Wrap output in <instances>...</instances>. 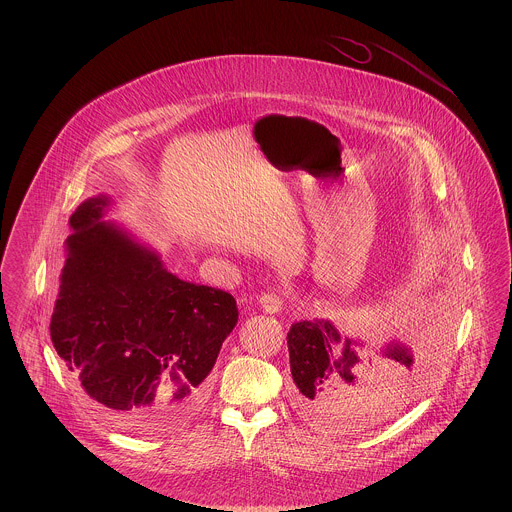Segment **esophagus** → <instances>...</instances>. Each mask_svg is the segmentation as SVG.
<instances>
[{
  "instance_id": "1",
  "label": "esophagus",
  "mask_w": 512,
  "mask_h": 512,
  "mask_svg": "<svg viewBox=\"0 0 512 512\" xmlns=\"http://www.w3.org/2000/svg\"><path fill=\"white\" fill-rule=\"evenodd\" d=\"M259 303H261V309L268 315H274V313L282 311V299L276 293H263L259 297Z\"/></svg>"
}]
</instances>
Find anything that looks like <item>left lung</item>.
<instances>
[{
  "mask_svg": "<svg viewBox=\"0 0 512 512\" xmlns=\"http://www.w3.org/2000/svg\"><path fill=\"white\" fill-rule=\"evenodd\" d=\"M359 341L341 340L330 320L295 322L288 332L293 378V407L313 426L353 428L370 413L384 411L409 384L413 355L407 347L390 343L386 361L361 363Z\"/></svg>",
  "mask_w": 512,
  "mask_h": 512,
  "instance_id": "8db88e82",
  "label": "left lung"
}]
</instances>
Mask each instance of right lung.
I'll list each match as a JSON object with an SVG mask.
<instances>
[{
  "label": "right lung",
  "instance_id": "obj_1",
  "mask_svg": "<svg viewBox=\"0 0 512 512\" xmlns=\"http://www.w3.org/2000/svg\"><path fill=\"white\" fill-rule=\"evenodd\" d=\"M105 195L71 217L51 341L84 399L126 432L176 428L238 322L228 292L180 280L103 217Z\"/></svg>",
  "mask_w": 512,
  "mask_h": 512
}]
</instances>
